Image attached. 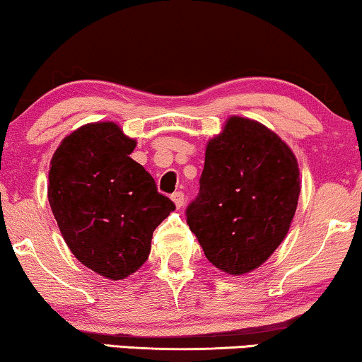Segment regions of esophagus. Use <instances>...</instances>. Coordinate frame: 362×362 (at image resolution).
<instances>
[{
  "label": "esophagus",
  "instance_id": "1",
  "mask_svg": "<svg viewBox=\"0 0 362 362\" xmlns=\"http://www.w3.org/2000/svg\"><path fill=\"white\" fill-rule=\"evenodd\" d=\"M171 199H173V202H175V204H176L177 209H180V207L185 206V192H181V191H176L175 194L171 196Z\"/></svg>",
  "mask_w": 362,
  "mask_h": 362
}]
</instances>
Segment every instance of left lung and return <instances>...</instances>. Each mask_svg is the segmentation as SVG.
Listing matches in <instances>:
<instances>
[{
  "instance_id": "obj_1",
  "label": "left lung",
  "mask_w": 362,
  "mask_h": 362,
  "mask_svg": "<svg viewBox=\"0 0 362 362\" xmlns=\"http://www.w3.org/2000/svg\"><path fill=\"white\" fill-rule=\"evenodd\" d=\"M298 196V163L288 145L259 122L230 117L207 143L187 226L216 269L244 275L285 239Z\"/></svg>"
}]
</instances>
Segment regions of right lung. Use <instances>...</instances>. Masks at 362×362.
Returning a JSON list of instances; mask_svg holds the SVG:
<instances>
[{
  "label": "right lung",
  "mask_w": 362,
  "mask_h": 362,
  "mask_svg": "<svg viewBox=\"0 0 362 362\" xmlns=\"http://www.w3.org/2000/svg\"><path fill=\"white\" fill-rule=\"evenodd\" d=\"M135 146L117 123H88L64 138L49 170V204L64 240L81 264L110 280L145 264L153 230L175 211L130 158Z\"/></svg>",
  "instance_id": "right-lung-1"
}]
</instances>
